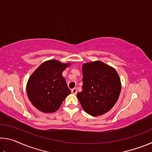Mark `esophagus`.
<instances>
[{
    "mask_svg": "<svg viewBox=\"0 0 152 152\" xmlns=\"http://www.w3.org/2000/svg\"><path fill=\"white\" fill-rule=\"evenodd\" d=\"M72 93L74 94H76V93H77L76 88H74L72 89Z\"/></svg>",
    "mask_w": 152,
    "mask_h": 152,
    "instance_id": "esophagus-1",
    "label": "esophagus"
}]
</instances>
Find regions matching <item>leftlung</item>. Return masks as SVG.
<instances>
[{
  "label": "left lung",
  "mask_w": 152,
  "mask_h": 152,
  "mask_svg": "<svg viewBox=\"0 0 152 152\" xmlns=\"http://www.w3.org/2000/svg\"><path fill=\"white\" fill-rule=\"evenodd\" d=\"M82 91L77 97L85 112L92 116L102 115L116 103L121 89L117 71L100 61L82 65Z\"/></svg>",
  "instance_id": "left-lung-1"
}]
</instances>
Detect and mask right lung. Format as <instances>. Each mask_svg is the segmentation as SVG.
<instances>
[{
  "label": "right lung",
  "instance_id": "add662e5",
  "mask_svg": "<svg viewBox=\"0 0 152 152\" xmlns=\"http://www.w3.org/2000/svg\"><path fill=\"white\" fill-rule=\"evenodd\" d=\"M70 64L55 60L46 61L29 77L27 93L29 101L43 113H53L59 109L65 98L70 94L63 71Z\"/></svg>",
  "mask_w": 152,
  "mask_h": 152
}]
</instances>
